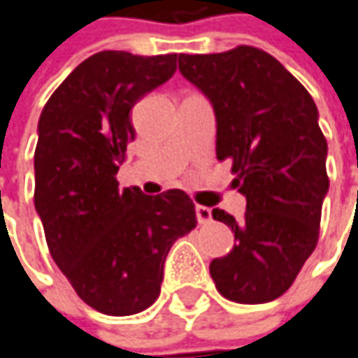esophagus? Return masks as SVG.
<instances>
[{"mask_svg":"<svg viewBox=\"0 0 358 358\" xmlns=\"http://www.w3.org/2000/svg\"><path fill=\"white\" fill-rule=\"evenodd\" d=\"M196 219H199L200 224L210 222V219H213V210H210L208 206H200V204H196Z\"/></svg>","mask_w":358,"mask_h":358,"instance_id":"1","label":"esophagus"}]
</instances>
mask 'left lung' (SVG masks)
Returning a JSON list of instances; mask_svg holds the SVG:
<instances>
[{
  "mask_svg": "<svg viewBox=\"0 0 358 358\" xmlns=\"http://www.w3.org/2000/svg\"><path fill=\"white\" fill-rule=\"evenodd\" d=\"M178 69L210 101L217 158L233 164V186L247 199L239 222L213 210L237 241L210 262L213 282L231 302H271L294 284L318 243L328 145L316 103L280 60L253 46L180 54Z\"/></svg>",
  "mask_w": 358,
  "mask_h": 358,
  "instance_id": "1",
  "label": "left lung"
}]
</instances>
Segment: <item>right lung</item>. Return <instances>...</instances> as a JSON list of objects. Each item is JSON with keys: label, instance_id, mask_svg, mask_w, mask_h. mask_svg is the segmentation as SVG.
Wrapping results in <instances>:
<instances>
[{"label": "right lung", "instance_id": "obj_1", "mask_svg": "<svg viewBox=\"0 0 358 358\" xmlns=\"http://www.w3.org/2000/svg\"><path fill=\"white\" fill-rule=\"evenodd\" d=\"M176 60L93 54L54 91L38 121L34 204L50 255L78 298L109 316L137 314L158 300L170 247L196 227L186 192L145 196L115 178L136 137L129 111L172 78Z\"/></svg>", "mask_w": 358, "mask_h": 358}]
</instances>
